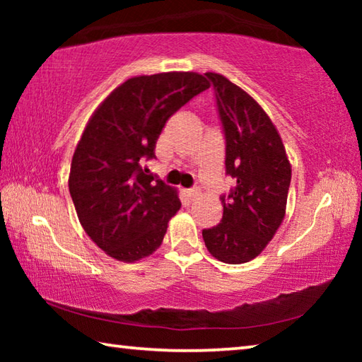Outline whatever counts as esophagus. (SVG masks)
I'll use <instances>...</instances> for the list:
<instances>
[{
  "mask_svg": "<svg viewBox=\"0 0 362 362\" xmlns=\"http://www.w3.org/2000/svg\"><path fill=\"white\" fill-rule=\"evenodd\" d=\"M185 196L188 201H194L196 198L199 196V189L198 188H189V189H185Z\"/></svg>",
  "mask_w": 362,
  "mask_h": 362,
  "instance_id": "1",
  "label": "esophagus"
}]
</instances>
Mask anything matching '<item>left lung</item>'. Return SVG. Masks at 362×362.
<instances>
[{
  "label": "left lung",
  "mask_w": 362,
  "mask_h": 362,
  "mask_svg": "<svg viewBox=\"0 0 362 362\" xmlns=\"http://www.w3.org/2000/svg\"><path fill=\"white\" fill-rule=\"evenodd\" d=\"M206 76L222 122L225 173L236 185L220 196L223 217L203 230V240L216 259L240 265L255 259L283 222L292 170L283 140L259 103L218 73Z\"/></svg>",
  "instance_id": "8db88e82"
}]
</instances>
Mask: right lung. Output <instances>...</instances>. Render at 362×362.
I'll use <instances>...</instances> for the list:
<instances>
[{
	"instance_id": "1",
	"label": "right lung",
	"mask_w": 362,
	"mask_h": 362,
	"mask_svg": "<svg viewBox=\"0 0 362 362\" xmlns=\"http://www.w3.org/2000/svg\"><path fill=\"white\" fill-rule=\"evenodd\" d=\"M209 81L193 71L136 76L118 86L81 136L71 159L69 188L90 240L121 262H136L161 246L168 222L180 209L174 188L145 161L166 121Z\"/></svg>"
}]
</instances>
